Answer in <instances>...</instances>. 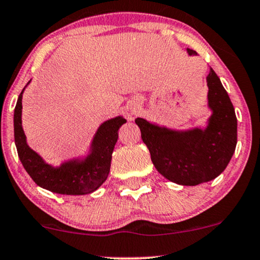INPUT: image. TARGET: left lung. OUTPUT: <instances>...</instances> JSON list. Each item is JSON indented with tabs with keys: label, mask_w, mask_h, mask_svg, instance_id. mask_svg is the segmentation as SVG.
Segmentation results:
<instances>
[{
	"label": "left lung",
	"mask_w": 260,
	"mask_h": 260,
	"mask_svg": "<svg viewBox=\"0 0 260 260\" xmlns=\"http://www.w3.org/2000/svg\"><path fill=\"white\" fill-rule=\"evenodd\" d=\"M190 55L195 51L187 48ZM208 105L213 110L205 131L176 132L137 118L142 139L148 146L155 168L165 178L179 185L206 183L226 168L237 143V118L234 105L211 69L207 76Z\"/></svg>",
	"instance_id": "obj_1"
}]
</instances>
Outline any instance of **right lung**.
<instances>
[{
    "instance_id": "right-lung-1",
    "label": "right lung",
    "mask_w": 260,
    "mask_h": 260,
    "mask_svg": "<svg viewBox=\"0 0 260 260\" xmlns=\"http://www.w3.org/2000/svg\"><path fill=\"white\" fill-rule=\"evenodd\" d=\"M23 90L14 109V142L25 171L37 185L52 192L84 195L98 189L109 176L111 155L118 138V129L122 124L126 123V118L120 116L111 118L99 127L92 144V154L83 162L70 161L54 168L47 165L34 150H31L25 140L21 127Z\"/></svg>"
}]
</instances>
